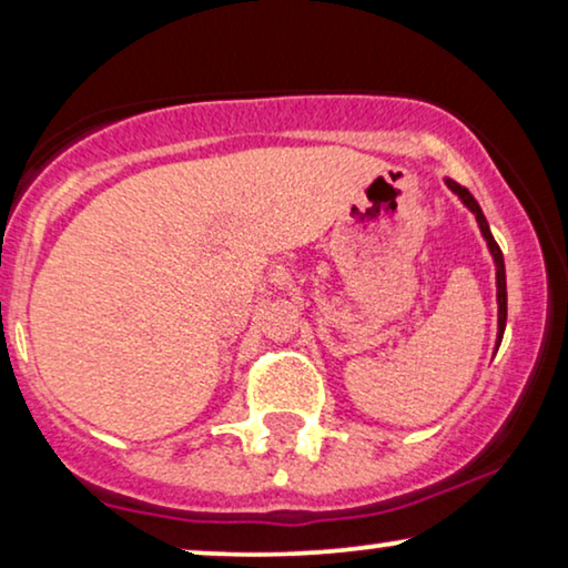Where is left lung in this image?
<instances>
[{
	"label": "left lung",
	"mask_w": 568,
	"mask_h": 568,
	"mask_svg": "<svg viewBox=\"0 0 568 568\" xmlns=\"http://www.w3.org/2000/svg\"><path fill=\"white\" fill-rule=\"evenodd\" d=\"M445 183H447V189L453 191V193H457L463 204L468 206L473 214H476V222H478V227H480V235L486 237L488 251H491V255H494V266H496V302H499V333H496V348H499L501 336H504V325H507V274H504V255H501V247L496 245L491 230H488L486 216H484V212H480L478 201L473 199V193H470L468 189H463L460 183L449 181V178H445Z\"/></svg>",
	"instance_id": "8db88e82"
}]
</instances>
